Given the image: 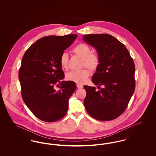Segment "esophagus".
<instances>
[{"label":"esophagus","mask_w":156,"mask_h":156,"mask_svg":"<svg viewBox=\"0 0 156 156\" xmlns=\"http://www.w3.org/2000/svg\"><path fill=\"white\" fill-rule=\"evenodd\" d=\"M76 87L79 89H81V88H83V86L82 85H80V84H76Z\"/></svg>","instance_id":"esophagus-1"}]
</instances>
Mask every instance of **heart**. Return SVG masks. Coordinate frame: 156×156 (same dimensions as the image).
<instances>
[{"label": "heart", "instance_id": "obj_1", "mask_svg": "<svg viewBox=\"0 0 156 156\" xmlns=\"http://www.w3.org/2000/svg\"><path fill=\"white\" fill-rule=\"evenodd\" d=\"M73 52L82 59L83 67H87L91 71H95L99 66L100 63L99 56L95 52H91V49L88 45L83 43L77 45L73 48ZM59 62L63 69H67L68 63V55L67 53L63 52L61 54ZM89 75V70L83 69L79 71L70 72L67 75L66 78L68 81L82 84L86 81Z\"/></svg>", "mask_w": 156, "mask_h": 156}]
</instances>
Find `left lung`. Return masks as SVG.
Wrapping results in <instances>:
<instances>
[{
  "mask_svg": "<svg viewBox=\"0 0 156 156\" xmlns=\"http://www.w3.org/2000/svg\"><path fill=\"white\" fill-rule=\"evenodd\" d=\"M83 40L97 50L100 63L92 81L103 87L97 91L95 87L83 86L85 109L98 120L116 119L125 111L135 89L133 60L125 45L110 34H86Z\"/></svg>",
  "mask_w": 156,
  "mask_h": 156,
  "instance_id": "8db88e82",
  "label": "left lung"
}]
</instances>
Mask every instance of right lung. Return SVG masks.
Returning a JSON list of instances; mask_svg holds the SVG:
<instances>
[{"mask_svg": "<svg viewBox=\"0 0 156 156\" xmlns=\"http://www.w3.org/2000/svg\"><path fill=\"white\" fill-rule=\"evenodd\" d=\"M77 36L73 34L42 37L23 55L19 71L23 99L31 112L43 121L55 122L67 113L69 99L76 86L74 82L61 81L64 73L59 59ZM58 83L60 89L57 91L53 86Z\"/></svg>", "mask_w": 156, "mask_h": 156, "instance_id": "right-lung-1", "label": "right lung"}]
</instances>
